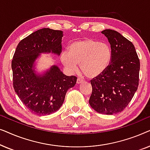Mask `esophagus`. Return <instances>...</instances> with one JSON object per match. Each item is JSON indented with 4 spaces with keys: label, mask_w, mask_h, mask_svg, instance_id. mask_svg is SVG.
Segmentation results:
<instances>
[{
    "label": "esophagus",
    "mask_w": 150,
    "mask_h": 150,
    "mask_svg": "<svg viewBox=\"0 0 150 150\" xmlns=\"http://www.w3.org/2000/svg\"><path fill=\"white\" fill-rule=\"evenodd\" d=\"M83 80H81V79H78L77 81H76V83L78 84V85H79V84L82 83H83Z\"/></svg>",
    "instance_id": "34e87169"
}]
</instances>
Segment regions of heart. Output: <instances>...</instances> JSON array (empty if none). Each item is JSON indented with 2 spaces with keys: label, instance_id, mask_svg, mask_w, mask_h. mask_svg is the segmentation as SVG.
I'll list each match as a JSON object with an SVG mask.
<instances>
[{
  "label": "heart",
  "instance_id": "heart-1",
  "mask_svg": "<svg viewBox=\"0 0 150 150\" xmlns=\"http://www.w3.org/2000/svg\"><path fill=\"white\" fill-rule=\"evenodd\" d=\"M60 59L70 72L76 71L80 64L82 72L89 79H94L102 75L109 66L112 50L106 43L85 39L71 43L68 52H61Z\"/></svg>",
  "mask_w": 150,
  "mask_h": 150
}]
</instances>
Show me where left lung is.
I'll return each mask as SVG.
<instances>
[{"mask_svg":"<svg viewBox=\"0 0 150 150\" xmlns=\"http://www.w3.org/2000/svg\"><path fill=\"white\" fill-rule=\"evenodd\" d=\"M112 50L109 66L100 76L91 81L92 93L89 102L102 114L122 111L132 99L139 85L140 62L134 45L120 33L105 29Z\"/></svg>","mask_w":150,"mask_h":150,"instance_id":"obj_1","label":"left lung"}]
</instances>
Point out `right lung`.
I'll return each mask as SVG.
<instances>
[{
    "instance_id": "1",
    "label": "right lung",
    "mask_w": 150,
    "mask_h": 150,
    "mask_svg": "<svg viewBox=\"0 0 150 150\" xmlns=\"http://www.w3.org/2000/svg\"><path fill=\"white\" fill-rule=\"evenodd\" d=\"M62 30L44 28L21 40L16 47L11 68L16 93L33 113L47 115L58 110L67 90L76 83L74 76H67L56 65L42 73L37 72L36 61L42 54L59 56Z\"/></svg>"
}]
</instances>
